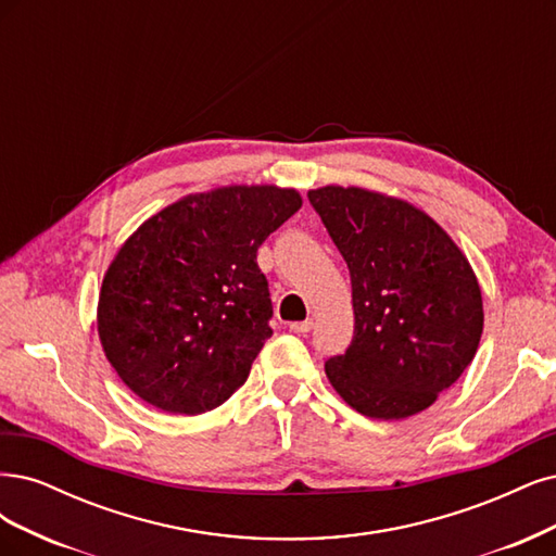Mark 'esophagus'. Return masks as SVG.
<instances>
[{"mask_svg":"<svg viewBox=\"0 0 556 556\" xmlns=\"http://www.w3.org/2000/svg\"><path fill=\"white\" fill-rule=\"evenodd\" d=\"M312 320L307 318V320H298V324H291V332H295V334H307L309 330H312Z\"/></svg>","mask_w":556,"mask_h":556,"instance_id":"34e87169","label":"esophagus"}]
</instances>
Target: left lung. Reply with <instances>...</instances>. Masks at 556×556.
<instances>
[{"instance_id": "1", "label": "left lung", "mask_w": 556, "mask_h": 556, "mask_svg": "<svg viewBox=\"0 0 556 556\" xmlns=\"http://www.w3.org/2000/svg\"><path fill=\"white\" fill-rule=\"evenodd\" d=\"M351 275L355 328L326 363L357 414L400 420L432 406L467 369L482 334V295L451 236L406 201L357 189L307 193Z\"/></svg>"}]
</instances>
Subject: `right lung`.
<instances>
[{
	"label": "right lung",
	"mask_w": 556,
	"mask_h": 556,
	"mask_svg": "<svg viewBox=\"0 0 556 556\" xmlns=\"http://www.w3.org/2000/svg\"><path fill=\"white\" fill-rule=\"evenodd\" d=\"M295 189L224 187L187 195L122 244L99 293L105 357L168 414L224 404L273 337L258 247L300 210Z\"/></svg>",
	"instance_id": "add662e5"
}]
</instances>
